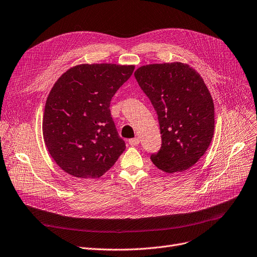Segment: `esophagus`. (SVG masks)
I'll return each mask as SVG.
<instances>
[{
    "label": "esophagus",
    "mask_w": 257,
    "mask_h": 257,
    "mask_svg": "<svg viewBox=\"0 0 257 257\" xmlns=\"http://www.w3.org/2000/svg\"><path fill=\"white\" fill-rule=\"evenodd\" d=\"M139 142H140V140H139V138H138V137L132 138V139H130V140H128L130 146H132V147H136V146H138V145H139Z\"/></svg>",
    "instance_id": "34e87169"
}]
</instances>
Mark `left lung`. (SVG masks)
<instances>
[{
  "label": "left lung",
  "instance_id": "obj_1",
  "mask_svg": "<svg viewBox=\"0 0 257 257\" xmlns=\"http://www.w3.org/2000/svg\"><path fill=\"white\" fill-rule=\"evenodd\" d=\"M156 110L161 148L151 155L167 173L186 171L208 150L214 135V103L200 75L180 62L150 64L135 71Z\"/></svg>",
  "mask_w": 257,
  "mask_h": 257
}]
</instances>
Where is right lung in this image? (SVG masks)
<instances>
[{
  "instance_id": "1",
  "label": "right lung",
  "mask_w": 257,
  "mask_h": 257,
  "mask_svg": "<svg viewBox=\"0 0 257 257\" xmlns=\"http://www.w3.org/2000/svg\"><path fill=\"white\" fill-rule=\"evenodd\" d=\"M134 65L81 64L61 76L43 115L46 148L58 166L78 178H99L125 150L110 115V100Z\"/></svg>"
}]
</instances>
